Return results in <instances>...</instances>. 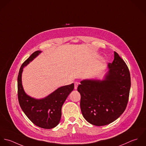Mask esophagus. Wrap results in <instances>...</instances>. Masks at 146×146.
Masks as SVG:
<instances>
[{
    "label": "esophagus",
    "instance_id": "34e87169",
    "mask_svg": "<svg viewBox=\"0 0 146 146\" xmlns=\"http://www.w3.org/2000/svg\"><path fill=\"white\" fill-rule=\"evenodd\" d=\"M78 85H79V83H78V82H74V89H75V90L77 89V88H78Z\"/></svg>",
    "mask_w": 146,
    "mask_h": 146
}]
</instances>
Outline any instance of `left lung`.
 <instances>
[{"mask_svg": "<svg viewBox=\"0 0 146 146\" xmlns=\"http://www.w3.org/2000/svg\"><path fill=\"white\" fill-rule=\"evenodd\" d=\"M104 79L85 80L77 88L84 117L92 125L104 126L117 119L125 111L131 86L129 70L115 51Z\"/></svg>", "mask_w": 146, "mask_h": 146, "instance_id": "8db88e82", "label": "left lung"}]
</instances>
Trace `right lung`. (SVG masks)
I'll use <instances>...</instances> for the list:
<instances>
[{
  "instance_id": "right-lung-1",
  "label": "right lung",
  "mask_w": 146,
  "mask_h": 146,
  "mask_svg": "<svg viewBox=\"0 0 146 146\" xmlns=\"http://www.w3.org/2000/svg\"><path fill=\"white\" fill-rule=\"evenodd\" d=\"M42 51H36L22 64L17 78L18 99L20 106L30 120L36 126L47 129L56 126L61 117V108L69 94L74 89V84L58 88L44 98L36 99L28 95L23 87V68Z\"/></svg>"
}]
</instances>
